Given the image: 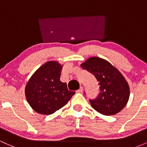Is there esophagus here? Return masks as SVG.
<instances>
[{
  "label": "esophagus",
  "instance_id": "obj_1",
  "mask_svg": "<svg viewBox=\"0 0 147 147\" xmlns=\"http://www.w3.org/2000/svg\"><path fill=\"white\" fill-rule=\"evenodd\" d=\"M77 92H79V93H81V92H83V87H80V88L79 90H77Z\"/></svg>",
  "mask_w": 147,
  "mask_h": 147
}]
</instances>
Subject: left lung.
I'll use <instances>...</instances> for the list:
<instances>
[{
  "mask_svg": "<svg viewBox=\"0 0 147 147\" xmlns=\"http://www.w3.org/2000/svg\"><path fill=\"white\" fill-rule=\"evenodd\" d=\"M84 70L90 72L99 82V95L90 99L91 106L104 115L120 112L129 101L130 88L124 76L108 61L99 57L88 59L81 64Z\"/></svg>",
  "mask_w": 147,
  "mask_h": 147,
  "instance_id": "left-lung-1",
  "label": "left lung"
}]
</instances>
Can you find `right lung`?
<instances>
[{
	"label": "right lung",
	"instance_id": "1",
	"mask_svg": "<svg viewBox=\"0 0 147 147\" xmlns=\"http://www.w3.org/2000/svg\"><path fill=\"white\" fill-rule=\"evenodd\" d=\"M63 65L55 61L42 65L26 84L25 93L28 104L41 115H51L62 108L75 92L68 90L66 83L60 81Z\"/></svg>",
	"mask_w": 147,
	"mask_h": 147
}]
</instances>
